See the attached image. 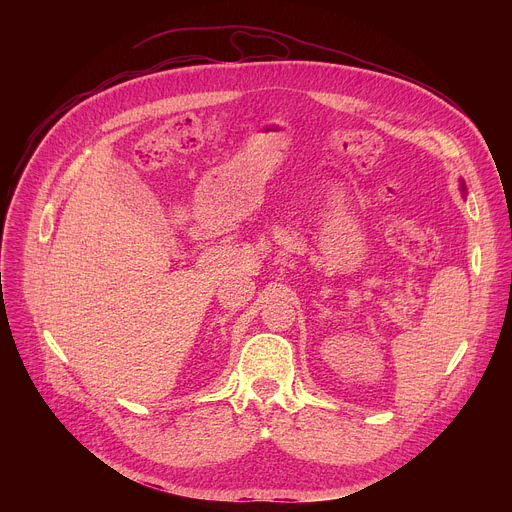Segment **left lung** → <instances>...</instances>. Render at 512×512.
Listing matches in <instances>:
<instances>
[{
  "instance_id": "left-lung-1",
  "label": "left lung",
  "mask_w": 512,
  "mask_h": 512,
  "mask_svg": "<svg viewBox=\"0 0 512 512\" xmlns=\"http://www.w3.org/2000/svg\"><path fill=\"white\" fill-rule=\"evenodd\" d=\"M462 190H464V192H466V186H464V182H462Z\"/></svg>"
}]
</instances>
